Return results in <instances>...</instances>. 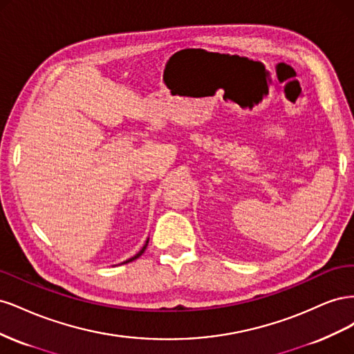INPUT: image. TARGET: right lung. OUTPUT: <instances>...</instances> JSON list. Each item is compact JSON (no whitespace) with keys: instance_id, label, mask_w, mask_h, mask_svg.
I'll use <instances>...</instances> for the list:
<instances>
[{"instance_id":"1","label":"right lung","mask_w":354,"mask_h":354,"mask_svg":"<svg viewBox=\"0 0 354 354\" xmlns=\"http://www.w3.org/2000/svg\"><path fill=\"white\" fill-rule=\"evenodd\" d=\"M147 243H149V239L146 241V243H145V246H143V248L140 250V251H138L134 257H131V259L130 260H127V261H124V263H130V261H133V260H136V259H138V257H140L143 252H145V250H146V246H147Z\"/></svg>"}]
</instances>
